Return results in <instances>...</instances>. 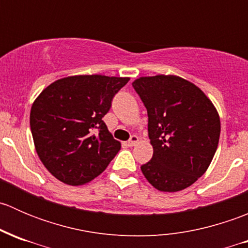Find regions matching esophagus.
Returning a JSON list of instances; mask_svg holds the SVG:
<instances>
[{
	"mask_svg": "<svg viewBox=\"0 0 248 248\" xmlns=\"http://www.w3.org/2000/svg\"><path fill=\"white\" fill-rule=\"evenodd\" d=\"M138 141H139L138 137H137V136H132L131 139H129L128 141H127V145H128V146H134V145H136Z\"/></svg>",
	"mask_w": 248,
	"mask_h": 248,
	"instance_id": "34e87169",
	"label": "esophagus"
}]
</instances>
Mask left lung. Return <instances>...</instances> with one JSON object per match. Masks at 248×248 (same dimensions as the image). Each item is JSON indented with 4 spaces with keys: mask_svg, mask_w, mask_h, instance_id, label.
Listing matches in <instances>:
<instances>
[{
    "mask_svg": "<svg viewBox=\"0 0 248 248\" xmlns=\"http://www.w3.org/2000/svg\"><path fill=\"white\" fill-rule=\"evenodd\" d=\"M133 87L149 116L151 161L140 167L162 192L193 185L206 171L218 146L221 122L199 87L176 76L141 77Z\"/></svg>",
    "mask_w": 248,
    "mask_h": 248,
    "instance_id": "obj_1",
    "label": "left lung"
}]
</instances>
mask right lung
<instances>
[{"instance_id":"add662e5","label":"right lung","mask_w":248,"mask_h":248,"mask_svg":"<svg viewBox=\"0 0 248 248\" xmlns=\"http://www.w3.org/2000/svg\"><path fill=\"white\" fill-rule=\"evenodd\" d=\"M129 78L74 76L50 84L33 102L30 126L46 168L79 186L102 174L121 149L102 119Z\"/></svg>"}]
</instances>
